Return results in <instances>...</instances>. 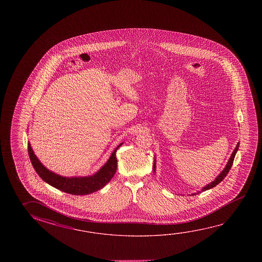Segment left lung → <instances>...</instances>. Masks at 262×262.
I'll use <instances>...</instances> for the list:
<instances>
[{
  "instance_id": "1",
  "label": "left lung",
  "mask_w": 262,
  "mask_h": 262,
  "mask_svg": "<svg viewBox=\"0 0 262 262\" xmlns=\"http://www.w3.org/2000/svg\"><path fill=\"white\" fill-rule=\"evenodd\" d=\"M238 147H239V142L236 144V148H235L234 151L232 152L231 156H230V158L228 160L226 167L224 168L223 171L220 172V174H219L212 183H210L209 185H206L205 187H203V189L201 190L202 192H205L206 190H209V189L213 188L215 185H219V183H221V182L224 180V178L227 176V173L229 172V170H230V168H231L233 162H234V158H235V156H236V151L238 150ZM154 171L155 172V164H154ZM201 191H198V193H192V195H195V194H198V193H201Z\"/></svg>"
}]
</instances>
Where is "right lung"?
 <instances>
[{"label": "right lung", "instance_id": "right-lung-1", "mask_svg": "<svg viewBox=\"0 0 262 262\" xmlns=\"http://www.w3.org/2000/svg\"><path fill=\"white\" fill-rule=\"evenodd\" d=\"M121 145L122 143L117 146L116 149L112 152L107 163H105L98 172L93 176L83 177H64L49 171L36 157L30 143H28V155L30 157L33 167L35 168V172H37L38 176L46 183H48V185L64 193L76 195H84L99 191L112 180L117 170L116 151Z\"/></svg>", "mask_w": 262, "mask_h": 262}]
</instances>
